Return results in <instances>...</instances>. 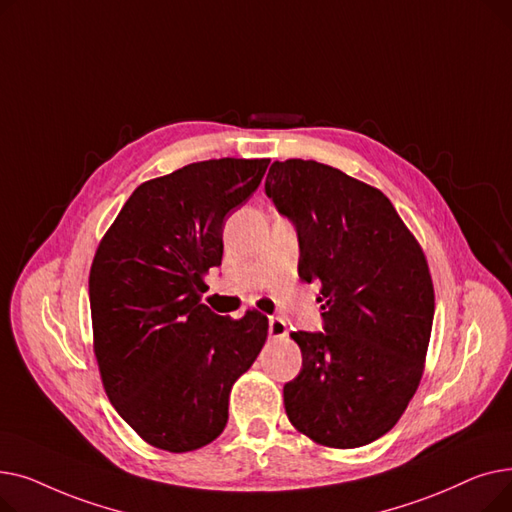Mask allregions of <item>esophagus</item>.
I'll use <instances>...</instances> for the list:
<instances>
[{
    "label": "esophagus",
    "mask_w": 512,
    "mask_h": 512,
    "mask_svg": "<svg viewBox=\"0 0 512 512\" xmlns=\"http://www.w3.org/2000/svg\"><path fill=\"white\" fill-rule=\"evenodd\" d=\"M270 336L272 338H286L288 326L282 317H270Z\"/></svg>",
    "instance_id": "34e87169"
}]
</instances>
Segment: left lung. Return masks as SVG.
<instances>
[{
    "mask_svg": "<svg viewBox=\"0 0 512 512\" xmlns=\"http://www.w3.org/2000/svg\"><path fill=\"white\" fill-rule=\"evenodd\" d=\"M265 195L299 234V276L319 284L324 332H292L303 369L284 386L290 423L313 442L382 438L413 398L434 324V284L390 199L313 159L274 161Z\"/></svg>",
    "mask_w": 512,
    "mask_h": 512,
    "instance_id": "obj_1",
    "label": "left lung"
}]
</instances>
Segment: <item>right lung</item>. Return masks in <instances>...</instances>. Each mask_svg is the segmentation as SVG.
Instances as JSON below:
<instances>
[{"instance_id": "add662e5", "label": "right lung", "mask_w": 512, "mask_h": 512, "mask_svg": "<svg viewBox=\"0 0 512 512\" xmlns=\"http://www.w3.org/2000/svg\"><path fill=\"white\" fill-rule=\"evenodd\" d=\"M270 159H209L143 182L101 238L89 276L93 348L107 398L147 444L197 450L228 421L234 382L257 359L267 317L201 303L222 265V230Z\"/></svg>"}]
</instances>
